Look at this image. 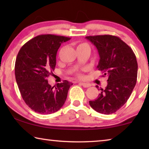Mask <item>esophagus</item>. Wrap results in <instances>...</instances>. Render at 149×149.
I'll return each mask as SVG.
<instances>
[{
    "instance_id": "obj_1",
    "label": "esophagus",
    "mask_w": 149,
    "mask_h": 149,
    "mask_svg": "<svg viewBox=\"0 0 149 149\" xmlns=\"http://www.w3.org/2000/svg\"><path fill=\"white\" fill-rule=\"evenodd\" d=\"M79 83L83 85V87H84L85 88L89 87L91 86V84H88V83H84V82H79Z\"/></svg>"
}]
</instances>
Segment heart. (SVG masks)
Returning <instances> with one entry per match:
<instances>
[{
  "instance_id": "1",
  "label": "heart",
  "mask_w": 149,
  "mask_h": 149,
  "mask_svg": "<svg viewBox=\"0 0 149 149\" xmlns=\"http://www.w3.org/2000/svg\"><path fill=\"white\" fill-rule=\"evenodd\" d=\"M85 43H82V44H80L79 45H78V46H81V45H85Z\"/></svg>"
}]
</instances>
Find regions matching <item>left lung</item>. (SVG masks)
<instances>
[{
  "label": "left lung",
  "mask_w": 149,
  "mask_h": 149,
  "mask_svg": "<svg viewBox=\"0 0 149 149\" xmlns=\"http://www.w3.org/2000/svg\"><path fill=\"white\" fill-rule=\"evenodd\" d=\"M95 45L100 60L97 69L108 77V85L99 97L90 100L95 111L110 114L123 107L136 85L138 65L133 50L118 37L104 35L85 37Z\"/></svg>",
  "instance_id": "8db88e82"
}]
</instances>
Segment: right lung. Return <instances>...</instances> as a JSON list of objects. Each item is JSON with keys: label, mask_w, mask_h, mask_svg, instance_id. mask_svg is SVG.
Masks as SVG:
<instances>
[{"label": "right lung", "mask_w": 149, "mask_h": 149, "mask_svg": "<svg viewBox=\"0 0 149 149\" xmlns=\"http://www.w3.org/2000/svg\"><path fill=\"white\" fill-rule=\"evenodd\" d=\"M70 38L55 35H41L27 41L20 49L15 63V76L26 104L41 114L60 110L73 84L64 80L54 88L48 77L56 66L58 50Z\"/></svg>", "instance_id": "right-lung-1"}]
</instances>
